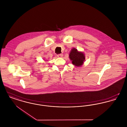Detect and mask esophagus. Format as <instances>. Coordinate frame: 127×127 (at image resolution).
Here are the masks:
<instances>
[{"mask_svg": "<svg viewBox=\"0 0 127 127\" xmlns=\"http://www.w3.org/2000/svg\"><path fill=\"white\" fill-rule=\"evenodd\" d=\"M57 56V57H58V58H62V57H63V54H58Z\"/></svg>", "mask_w": 127, "mask_h": 127, "instance_id": "obj_1", "label": "esophagus"}]
</instances>
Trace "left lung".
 I'll use <instances>...</instances> for the list:
<instances>
[{"mask_svg":"<svg viewBox=\"0 0 127 127\" xmlns=\"http://www.w3.org/2000/svg\"><path fill=\"white\" fill-rule=\"evenodd\" d=\"M69 57L73 64L76 66H81L85 60L84 54L82 52H79L76 48L72 49Z\"/></svg>","mask_w":127,"mask_h":127,"instance_id":"obj_1","label":"left lung"}]
</instances>
